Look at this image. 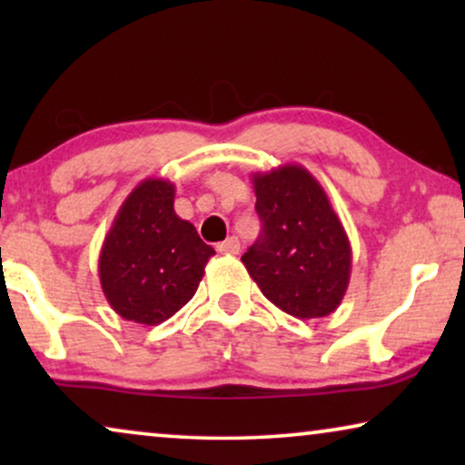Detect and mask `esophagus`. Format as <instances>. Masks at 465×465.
<instances>
[{"label":"esophagus","instance_id":"esophagus-1","mask_svg":"<svg viewBox=\"0 0 465 465\" xmlns=\"http://www.w3.org/2000/svg\"><path fill=\"white\" fill-rule=\"evenodd\" d=\"M239 250H241V245H239V239L237 237L226 239L224 243L218 245V252L220 253H228V256H234V253H239Z\"/></svg>","mask_w":465,"mask_h":465}]
</instances>
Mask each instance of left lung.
Segmentation results:
<instances>
[{
	"mask_svg": "<svg viewBox=\"0 0 465 465\" xmlns=\"http://www.w3.org/2000/svg\"><path fill=\"white\" fill-rule=\"evenodd\" d=\"M262 234L241 256L262 294L298 320L334 313L351 277V243L326 190L302 164L252 175Z\"/></svg>",
	"mask_w": 465,
	"mask_h": 465,
	"instance_id": "8db88e82",
	"label": "left lung"
}]
</instances>
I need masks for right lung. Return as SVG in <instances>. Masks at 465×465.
<instances>
[{"instance_id":"right-lung-1","label":"right lung","mask_w":465,"mask_h":465,"mask_svg":"<svg viewBox=\"0 0 465 465\" xmlns=\"http://www.w3.org/2000/svg\"><path fill=\"white\" fill-rule=\"evenodd\" d=\"M175 186L148 177L120 205L99 253V282L123 320L158 326L199 288L213 247L173 209Z\"/></svg>"}]
</instances>
